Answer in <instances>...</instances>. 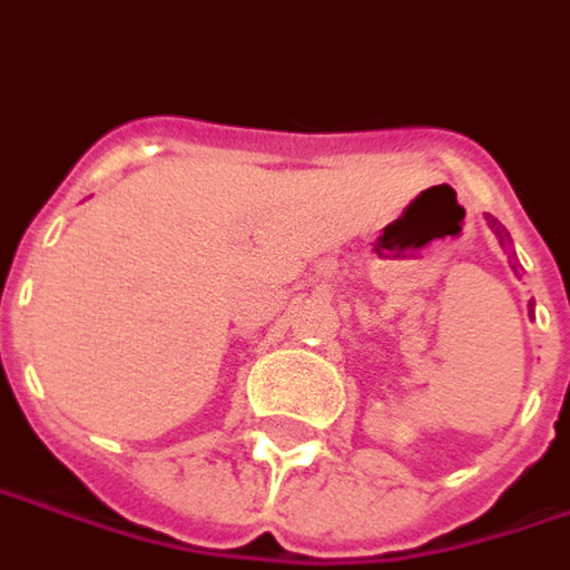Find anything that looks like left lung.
I'll use <instances>...</instances> for the list:
<instances>
[{
	"instance_id": "1",
	"label": "left lung",
	"mask_w": 570,
	"mask_h": 570,
	"mask_svg": "<svg viewBox=\"0 0 570 570\" xmlns=\"http://www.w3.org/2000/svg\"><path fill=\"white\" fill-rule=\"evenodd\" d=\"M490 228L495 232V235H499V240H502V244H511V235H508L505 225L499 223V219H492L490 216ZM511 266H514V273H518V263H514V259H511Z\"/></svg>"
}]
</instances>
